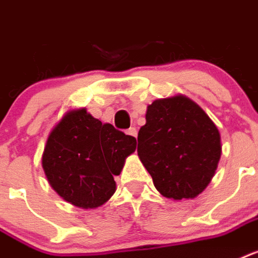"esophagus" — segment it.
Masks as SVG:
<instances>
[{
	"label": "esophagus",
	"mask_w": 258,
	"mask_h": 258,
	"mask_svg": "<svg viewBox=\"0 0 258 258\" xmlns=\"http://www.w3.org/2000/svg\"><path fill=\"white\" fill-rule=\"evenodd\" d=\"M127 135H130V136H134V138H136V136H138V131H136V128L135 127H131V128H128L127 130Z\"/></svg>",
	"instance_id": "1"
}]
</instances>
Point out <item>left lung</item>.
<instances>
[{"label":"left lung","instance_id":"1","mask_svg":"<svg viewBox=\"0 0 258 258\" xmlns=\"http://www.w3.org/2000/svg\"><path fill=\"white\" fill-rule=\"evenodd\" d=\"M138 156L164 198L188 200L215 176L221 138L205 111L177 94L148 104L146 124L138 134Z\"/></svg>","mask_w":258,"mask_h":258}]
</instances>
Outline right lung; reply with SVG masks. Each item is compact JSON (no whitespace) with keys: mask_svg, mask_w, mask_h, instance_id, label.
<instances>
[{"mask_svg":"<svg viewBox=\"0 0 258 258\" xmlns=\"http://www.w3.org/2000/svg\"><path fill=\"white\" fill-rule=\"evenodd\" d=\"M136 150V139L102 123L85 107L69 110L50 131L42 154L47 181L64 202L83 209L107 203L114 176Z\"/></svg>","mask_w":258,"mask_h":258,"instance_id":"1","label":"right lung"}]
</instances>
